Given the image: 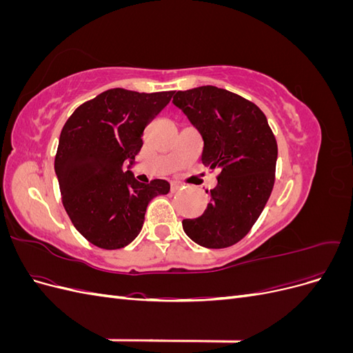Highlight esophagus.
<instances>
[{"label":"esophagus","instance_id":"obj_1","mask_svg":"<svg viewBox=\"0 0 353 353\" xmlns=\"http://www.w3.org/2000/svg\"><path fill=\"white\" fill-rule=\"evenodd\" d=\"M181 187H183V184L176 183V181H174V183H170V191H172V193H176V191H179Z\"/></svg>","mask_w":353,"mask_h":353}]
</instances>
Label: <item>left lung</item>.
Masks as SVG:
<instances>
[{"label":"left lung","instance_id":"left-lung-1","mask_svg":"<svg viewBox=\"0 0 353 353\" xmlns=\"http://www.w3.org/2000/svg\"><path fill=\"white\" fill-rule=\"evenodd\" d=\"M172 103L203 138V165L219 169L208 209L196 219H184L183 228L203 248H230L250 231L271 196L279 154L275 137L258 105L227 90L205 85L178 91Z\"/></svg>","mask_w":353,"mask_h":353}]
</instances>
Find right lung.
Here are the masks:
<instances>
[{"mask_svg": "<svg viewBox=\"0 0 353 353\" xmlns=\"http://www.w3.org/2000/svg\"><path fill=\"white\" fill-rule=\"evenodd\" d=\"M172 95L108 90L81 104L63 126L54 160L63 206L74 228L100 249L130 244L143 228L150 200L169 193L168 181L141 184L122 166L126 160L134 163L144 128Z\"/></svg>", "mask_w": 353, "mask_h": 353, "instance_id": "1", "label": "right lung"}]
</instances>
